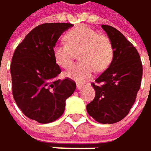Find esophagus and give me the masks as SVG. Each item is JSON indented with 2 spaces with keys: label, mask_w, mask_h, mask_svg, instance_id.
Segmentation results:
<instances>
[{
  "label": "esophagus",
  "mask_w": 151,
  "mask_h": 151,
  "mask_svg": "<svg viewBox=\"0 0 151 151\" xmlns=\"http://www.w3.org/2000/svg\"><path fill=\"white\" fill-rule=\"evenodd\" d=\"M83 85L81 84V83H77L76 84V89L77 90H81V89H83Z\"/></svg>",
  "instance_id": "34e87169"
}]
</instances>
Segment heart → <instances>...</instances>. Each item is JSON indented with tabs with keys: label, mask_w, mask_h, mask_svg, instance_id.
Masks as SVG:
<instances>
[{
	"label": "heart",
	"mask_w": 151,
	"mask_h": 151,
	"mask_svg": "<svg viewBox=\"0 0 151 151\" xmlns=\"http://www.w3.org/2000/svg\"><path fill=\"white\" fill-rule=\"evenodd\" d=\"M65 43L56 44L52 53L55 61L63 68H68L79 52L77 64L68 68L65 76L76 82L89 79L94 70L100 72L108 68L113 58V46L106 35L99 34L96 31L79 26L69 31L65 36Z\"/></svg>",
	"instance_id": "heart-1"
}]
</instances>
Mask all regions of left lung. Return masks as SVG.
Listing matches in <instances>:
<instances>
[{"label":"left lung","instance_id":"left-lung-1","mask_svg":"<svg viewBox=\"0 0 151 151\" xmlns=\"http://www.w3.org/2000/svg\"><path fill=\"white\" fill-rule=\"evenodd\" d=\"M113 46L110 66L91 85L95 90L93 101L86 106L96 121L113 124L124 119L133 106L142 76V65L135 47L118 30L102 24Z\"/></svg>","mask_w":151,"mask_h":151}]
</instances>
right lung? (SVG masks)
Instances as JSON below:
<instances>
[{"label": "right lung", "instance_id": "right-lung-1", "mask_svg": "<svg viewBox=\"0 0 151 151\" xmlns=\"http://www.w3.org/2000/svg\"><path fill=\"white\" fill-rule=\"evenodd\" d=\"M72 24L47 23L31 31L17 45L12 57V93L17 106L31 119L45 124L59 119L76 83L57 79L61 70L52 50L60 35Z\"/></svg>", "mask_w": 151, "mask_h": 151}]
</instances>
